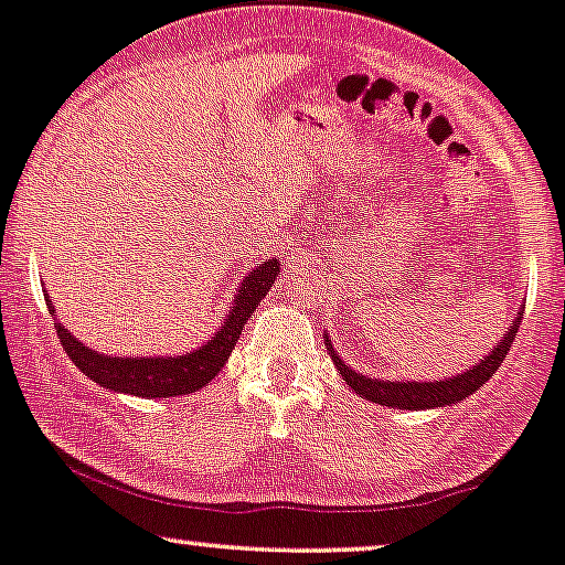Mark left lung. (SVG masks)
Here are the masks:
<instances>
[{
    "mask_svg": "<svg viewBox=\"0 0 565 565\" xmlns=\"http://www.w3.org/2000/svg\"><path fill=\"white\" fill-rule=\"evenodd\" d=\"M522 312L524 307L519 305L516 318L509 322L507 333L499 343L493 345L491 351L486 353L483 359L476 361L470 370H465L455 377L447 380H385V377H370V374H361L353 370V366L345 364V361L338 356V351L333 349V341L326 333V345L330 351V359H333L335 370L341 377L345 380L353 393L364 401L377 403V405H387V408H401V411H428V408H447V405H457L465 397H470L476 390L486 385L488 380L493 377L495 370L501 366L503 356H507L511 343H514L519 322H522Z\"/></svg>",
    "mask_w": 565,
    "mask_h": 565,
    "instance_id": "left-lung-1",
    "label": "left lung"
}]
</instances>
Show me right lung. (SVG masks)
Here are the masks:
<instances>
[{"instance_id":"1","label":"right lung","mask_w":565,"mask_h":565,"mask_svg":"<svg viewBox=\"0 0 565 565\" xmlns=\"http://www.w3.org/2000/svg\"><path fill=\"white\" fill-rule=\"evenodd\" d=\"M278 268H281L278 258H266L250 268V274L243 276V284H239L237 295L232 299L227 318L216 328L212 341L201 343L193 351L172 353V356H113V353L89 349L77 335L70 333V328L62 326L49 295L43 297H46L49 312L54 318V328L62 338L64 351L70 353L74 364L89 380L105 390H113V393L137 397H178L206 387L222 372L232 349L243 335L247 318L260 305V299L268 295L270 284L276 281Z\"/></svg>"}]
</instances>
